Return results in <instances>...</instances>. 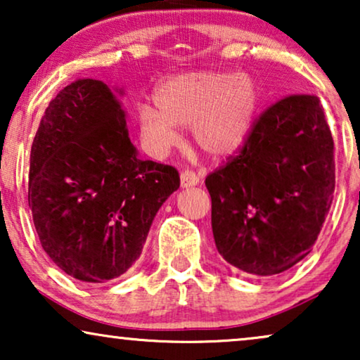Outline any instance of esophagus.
<instances>
[{"label":"esophagus","instance_id":"obj_1","mask_svg":"<svg viewBox=\"0 0 360 360\" xmlns=\"http://www.w3.org/2000/svg\"><path fill=\"white\" fill-rule=\"evenodd\" d=\"M200 184V176L195 174L193 170H184L180 175V185L181 188H188V186H195Z\"/></svg>","mask_w":360,"mask_h":360}]
</instances>
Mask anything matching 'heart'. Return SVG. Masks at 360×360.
<instances>
[{"instance_id": "heart-1", "label": "heart", "mask_w": 360, "mask_h": 360, "mask_svg": "<svg viewBox=\"0 0 360 360\" xmlns=\"http://www.w3.org/2000/svg\"><path fill=\"white\" fill-rule=\"evenodd\" d=\"M155 108L141 106V136L154 155L179 141V127H190L196 146L211 157H228L248 142L260 103L257 82L245 73L188 72L164 80Z\"/></svg>"}]
</instances>
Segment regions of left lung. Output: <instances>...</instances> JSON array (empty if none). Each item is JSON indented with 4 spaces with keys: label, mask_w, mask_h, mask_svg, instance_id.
<instances>
[{
    "label": "left lung",
    "mask_w": 360,
    "mask_h": 360,
    "mask_svg": "<svg viewBox=\"0 0 360 360\" xmlns=\"http://www.w3.org/2000/svg\"><path fill=\"white\" fill-rule=\"evenodd\" d=\"M218 252L250 275L311 252L333 203L334 142L318 96L290 95L255 120L236 157L206 176Z\"/></svg>",
    "instance_id": "left-lung-1"
}]
</instances>
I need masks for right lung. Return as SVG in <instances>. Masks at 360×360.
<instances>
[{"label": "right lung", "mask_w": 360, "mask_h": 360, "mask_svg": "<svg viewBox=\"0 0 360 360\" xmlns=\"http://www.w3.org/2000/svg\"><path fill=\"white\" fill-rule=\"evenodd\" d=\"M179 186L175 167L137 157L106 83L82 78L49 103L31 147L27 200L42 249L70 277L103 283L127 272Z\"/></svg>", "instance_id": "obj_1"}]
</instances>
